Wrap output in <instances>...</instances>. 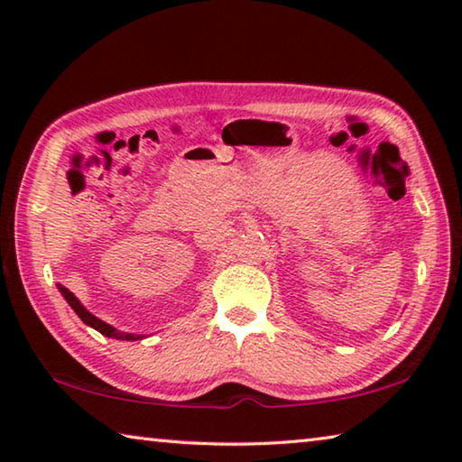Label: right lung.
<instances>
[{
  "label": "right lung",
  "mask_w": 462,
  "mask_h": 462,
  "mask_svg": "<svg viewBox=\"0 0 462 462\" xmlns=\"http://www.w3.org/2000/svg\"><path fill=\"white\" fill-rule=\"evenodd\" d=\"M59 289H60V293L65 295V300L69 301V306H71V308L75 310V314L79 316L88 326L96 328L97 332H101L104 336H109V338H116V340H138V338H140V336H134V334L118 332V330H116V328H112V326L106 324V322H101L99 318L89 314V311L81 306L79 300H77V297H75L71 291H69V289H65V287H59Z\"/></svg>",
  "instance_id": "obj_1"
}]
</instances>
